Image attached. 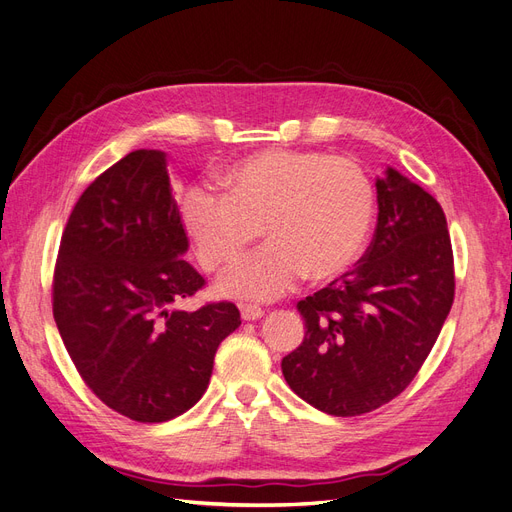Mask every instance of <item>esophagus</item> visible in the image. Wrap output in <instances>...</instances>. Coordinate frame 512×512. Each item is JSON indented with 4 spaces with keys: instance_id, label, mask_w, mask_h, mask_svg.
I'll list each match as a JSON object with an SVG mask.
<instances>
[{
    "instance_id": "esophagus-1",
    "label": "esophagus",
    "mask_w": 512,
    "mask_h": 512,
    "mask_svg": "<svg viewBox=\"0 0 512 512\" xmlns=\"http://www.w3.org/2000/svg\"><path fill=\"white\" fill-rule=\"evenodd\" d=\"M239 309H241V318L245 322H254V320H260L262 316H265V312H262V309L256 305H241Z\"/></svg>"
}]
</instances>
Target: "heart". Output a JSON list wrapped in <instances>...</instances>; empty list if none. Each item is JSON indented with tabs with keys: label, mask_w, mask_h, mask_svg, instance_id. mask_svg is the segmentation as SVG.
Returning a JSON list of instances; mask_svg holds the SVG:
<instances>
[{
	"label": "heart",
	"mask_w": 512,
	"mask_h": 512,
	"mask_svg": "<svg viewBox=\"0 0 512 512\" xmlns=\"http://www.w3.org/2000/svg\"><path fill=\"white\" fill-rule=\"evenodd\" d=\"M220 179L226 194L192 185L181 196V222L203 269L237 260L260 228L269 241L222 277L224 297L271 303L305 275L335 280L363 254L376 196L356 162L267 149L228 164Z\"/></svg>",
	"instance_id": "b5f03b06"
}]
</instances>
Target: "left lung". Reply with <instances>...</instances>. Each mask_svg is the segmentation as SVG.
Segmentation results:
<instances>
[{"mask_svg": "<svg viewBox=\"0 0 512 512\" xmlns=\"http://www.w3.org/2000/svg\"><path fill=\"white\" fill-rule=\"evenodd\" d=\"M378 224L356 269L299 301L303 344L282 361L290 389L333 416L397 397L416 376L455 297L446 215L421 185L386 166Z\"/></svg>", "mask_w": 512, "mask_h": 512, "instance_id": "obj_1", "label": "left lung"}]
</instances>
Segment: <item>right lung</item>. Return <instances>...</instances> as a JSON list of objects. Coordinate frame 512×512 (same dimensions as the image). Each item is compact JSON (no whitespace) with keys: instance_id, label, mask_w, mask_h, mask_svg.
I'll return each instance as SVG.
<instances>
[{"instance_id":"1","label":"right lung","mask_w":512,"mask_h":512,"mask_svg":"<svg viewBox=\"0 0 512 512\" xmlns=\"http://www.w3.org/2000/svg\"><path fill=\"white\" fill-rule=\"evenodd\" d=\"M158 149L128 153L89 185L61 237L53 316L72 363L108 408L164 423L205 395L213 356L241 324L232 303L185 312L205 280Z\"/></svg>"}]
</instances>
